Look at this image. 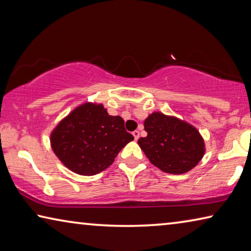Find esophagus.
<instances>
[{"label": "esophagus", "instance_id": "1", "mask_svg": "<svg viewBox=\"0 0 251 251\" xmlns=\"http://www.w3.org/2000/svg\"><path fill=\"white\" fill-rule=\"evenodd\" d=\"M133 136H134L135 141H137V139L139 138V131L138 130H134L133 131Z\"/></svg>", "mask_w": 251, "mask_h": 251}]
</instances>
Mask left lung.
Segmentation results:
<instances>
[{"label":"left lung","instance_id":"8db88e82","mask_svg":"<svg viewBox=\"0 0 251 251\" xmlns=\"http://www.w3.org/2000/svg\"><path fill=\"white\" fill-rule=\"evenodd\" d=\"M146 137L138 145L152 165L168 174L189 172L201 160L205 143L193 125L176 117L152 113L144 122Z\"/></svg>","mask_w":251,"mask_h":251}]
</instances>
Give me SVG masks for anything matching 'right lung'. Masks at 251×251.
<instances>
[{
  "mask_svg": "<svg viewBox=\"0 0 251 251\" xmlns=\"http://www.w3.org/2000/svg\"><path fill=\"white\" fill-rule=\"evenodd\" d=\"M134 139L121 116H110L101 104L85 103L58 123L50 134L55 155L78 175H96L113 164Z\"/></svg>",
  "mask_w": 251,
  "mask_h": 251,
  "instance_id": "1",
  "label": "right lung"
}]
</instances>
